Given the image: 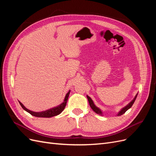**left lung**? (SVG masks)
<instances>
[{"label": "left lung", "instance_id": "8db88e82", "mask_svg": "<svg viewBox=\"0 0 156 156\" xmlns=\"http://www.w3.org/2000/svg\"><path fill=\"white\" fill-rule=\"evenodd\" d=\"M137 94H136V96H135V98H133V100H132L131 102H129V103H128V104H127L126 106H125L124 107H123V108H122V109L119 112V113H118V114L116 115L117 116H121L122 115L124 114V113H125L127 110H128L129 108H130L132 107V105H133V104L135 101V100H136V96H137ZM87 96V98H88V102H89L90 106V107L92 108V109L94 112H95L96 113H97V114L100 115H101V116H103L102 111L100 109V108L96 106V105L94 104V101H92V99H91L88 96Z\"/></svg>", "mask_w": 156, "mask_h": 156}]
</instances>
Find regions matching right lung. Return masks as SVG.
Returning <instances> with one entry per match:
<instances>
[{"label":"right lung","mask_w":156,"mask_h":156,"mask_svg":"<svg viewBox=\"0 0 156 156\" xmlns=\"http://www.w3.org/2000/svg\"><path fill=\"white\" fill-rule=\"evenodd\" d=\"M69 92H70V90H69V92L66 94V96L64 98V101L61 103V104H60L59 105L56 106V107H55L53 108H50V109L46 110L45 111H41V112L32 111L28 109V108H27L24 105H23V103H21L20 101H19V103H20V104L21 105V106L22 107L23 109L29 113H30V114L32 116H36V117H40V118H51V117H53V116H55L56 115H58L64 111L66 105V103H67L68 99V97L69 95Z\"/></svg>","instance_id":"1"}]
</instances>
